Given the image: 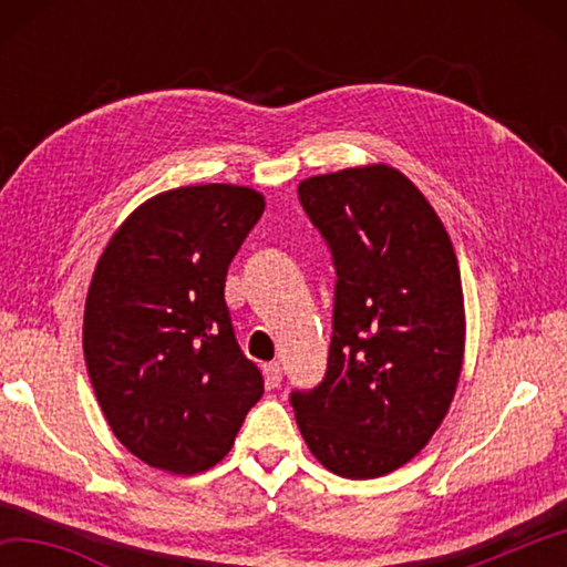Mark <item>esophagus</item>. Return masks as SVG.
<instances>
[{
  "label": "esophagus",
  "mask_w": 567,
  "mask_h": 567,
  "mask_svg": "<svg viewBox=\"0 0 567 567\" xmlns=\"http://www.w3.org/2000/svg\"><path fill=\"white\" fill-rule=\"evenodd\" d=\"M265 380H267V388H280V382H282L280 362L265 364Z\"/></svg>",
  "instance_id": "obj_1"
}]
</instances>
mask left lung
I'll return each instance as SVG.
<instances>
[{
	"label": "left lung",
	"mask_w": 567,
	"mask_h": 567,
	"mask_svg": "<svg viewBox=\"0 0 567 567\" xmlns=\"http://www.w3.org/2000/svg\"><path fill=\"white\" fill-rule=\"evenodd\" d=\"M338 272L328 372L290 402L310 453L368 480L415 457L453 402L465 307L453 243L422 192L388 165L300 182Z\"/></svg>",
	"instance_id": "left-lung-1"
}]
</instances>
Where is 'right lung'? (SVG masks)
I'll use <instances>...</instances> for the list:
<instances>
[{"label": "right lung", "mask_w": 567, "mask_h": 567, "mask_svg": "<svg viewBox=\"0 0 567 567\" xmlns=\"http://www.w3.org/2000/svg\"><path fill=\"white\" fill-rule=\"evenodd\" d=\"M262 213L249 187L169 189L134 209L100 257L84 362L114 437L142 463L209 470L262 398L225 302L227 267Z\"/></svg>", "instance_id": "obj_1"}]
</instances>
